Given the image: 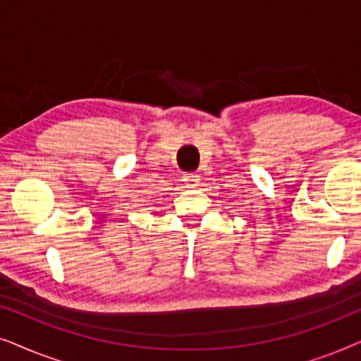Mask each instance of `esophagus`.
<instances>
[{"label": "esophagus", "instance_id": "obj_1", "mask_svg": "<svg viewBox=\"0 0 361 361\" xmlns=\"http://www.w3.org/2000/svg\"><path fill=\"white\" fill-rule=\"evenodd\" d=\"M182 180H184V184L187 187H195V185H199L200 176L195 174V172H190V174H184V177H182Z\"/></svg>", "mask_w": 361, "mask_h": 361}]
</instances>
